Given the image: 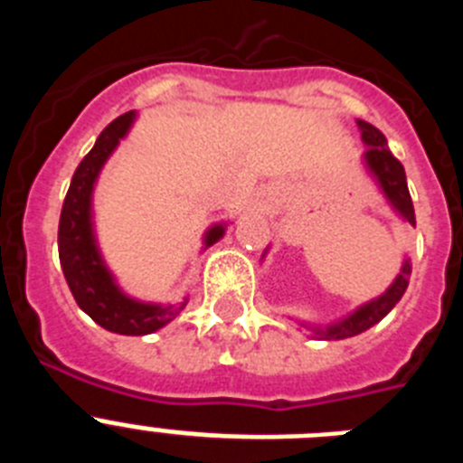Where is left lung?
I'll return each instance as SVG.
<instances>
[{"label": "left lung", "instance_id": "8db88e82", "mask_svg": "<svg viewBox=\"0 0 463 463\" xmlns=\"http://www.w3.org/2000/svg\"><path fill=\"white\" fill-rule=\"evenodd\" d=\"M359 132H362V141L366 146V153H364V166L373 175V181L378 183L380 192L384 194V199L390 202V206L394 208V213L401 220L411 227H415V208H412L411 192H408L406 183V171H403V165L399 159L390 153L387 148V138L380 129H375L369 122L357 120ZM411 260H403V267H401V273L394 278L387 292L380 294L378 298L369 301V304L359 306L357 310L343 317L338 322H331L326 326L308 325V322H298V325L308 329L315 338H322V341H341V338L357 336L362 331L371 329L373 325H378L384 315L390 313L396 304L401 301L403 292L408 288V278H411Z\"/></svg>", "mask_w": 463, "mask_h": 463}]
</instances>
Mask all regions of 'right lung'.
<instances>
[{
    "instance_id": "add662e5",
    "label": "right lung",
    "mask_w": 463,
    "mask_h": 463,
    "mask_svg": "<svg viewBox=\"0 0 463 463\" xmlns=\"http://www.w3.org/2000/svg\"><path fill=\"white\" fill-rule=\"evenodd\" d=\"M137 120V110L116 118L99 134L94 148L79 165L69 185L67 199L62 203L60 229H57V248L64 278L80 310L94 322L113 334L122 336H146L169 325L175 315L187 306V297L175 304H150L127 297L106 267L104 257L97 245L92 222V192L94 183L104 169L106 159L118 148L120 138L127 137ZM227 224H213L203 234V248L218 243L224 236Z\"/></svg>"
}]
</instances>
